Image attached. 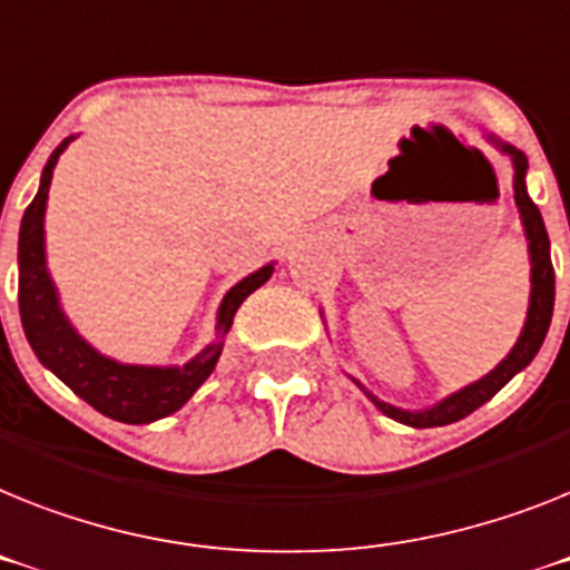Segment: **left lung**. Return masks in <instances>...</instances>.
Here are the masks:
<instances>
[{
	"mask_svg": "<svg viewBox=\"0 0 570 570\" xmlns=\"http://www.w3.org/2000/svg\"><path fill=\"white\" fill-rule=\"evenodd\" d=\"M499 147L510 156V159H513L515 205H519L521 223H524V234H528V240H530V263H533V269H530L528 322H524V330H521L519 342H515V347L510 351V356H507L495 371H490L484 380L472 382V385H466V389L458 391V394L446 396V400L434 405V409L403 411V409H394V405L389 403H380L374 394H367L371 400H374V405L382 411V414H389L391 420H400V423L405 425H414V429H432V425L458 423V420H463L475 409H481L487 400H492V396L504 389L507 382L519 374L521 367L530 365V358L537 356L539 347H542L544 342V333H548V327H551V315H553L551 240H548V232H544L542 214H539V208L528 196V188H524L528 159H524V153L515 150V147L501 145V141Z\"/></svg>",
	"mask_w": 570,
	"mask_h": 570,
	"instance_id": "left-lung-1",
	"label": "left lung"
}]
</instances>
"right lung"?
I'll return each mask as SVG.
<instances>
[{
    "mask_svg": "<svg viewBox=\"0 0 570 570\" xmlns=\"http://www.w3.org/2000/svg\"><path fill=\"white\" fill-rule=\"evenodd\" d=\"M69 141L71 138H66L63 145L49 156V165L42 170L40 190L26 208V217L19 226V315H22V327H26L28 344L42 365L51 367L95 411L112 420H121V423H153V420L167 417L188 403L190 394L212 376L223 344H208L185 367L118 365L112 358L92 351L69 327V322L60 313V304H57L49 269H46V237H42L51 170H55L57 156L66 150ZM272 266H263L255 275L243 277L240 284L228 289V295L219 304V333H228L237 307L255 293L257 286L266 284Z\"/></svg>",
    "mask_w": 570,
    "mask_h": 570,
    "instance_id": "right-lung-1",
    "label": "right lung"
}]
</instances>
